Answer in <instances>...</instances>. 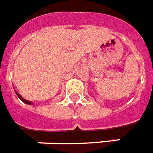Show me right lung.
<instances>
[{"instance_id":"add662e5","label":"right lung","mask_w":153,"mask_h":153,"mask_svg":"<svg viewBox=\"0 0 153 153\" xmlns=\"http://www.w3.org/2000/svg\"><path fill=\"white\" fill-rule=\"evenodd\" d=\"M15 92H16V96H18V98H19V100H21L22 102H24V103H26V104H27V105H33V102H30V101H29V100H25V99H24V98L22 97V96H20V95H19V94L18 93V92H17V91H16V90H15Z\"/></svg>"}]
</instances>
